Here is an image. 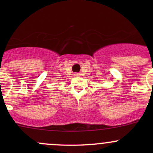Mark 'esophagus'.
<instances>
[{
  "label": "esophagus",
  "mask_w": 153,
  "mask_h": 153,
  "mask_svg": "<svg viewBox=\"0 0 153 153\" xmlns=\"http://www.w3.org/2000/svg\"><path fill=\"white\" fill-rule=\"evenodd\" d=\"M80 75H81V74L78 73V72H76V73L75 74V76H80Z\"/></svg>",
  "instance_id": "obj_1"
}]
</instances>
